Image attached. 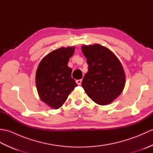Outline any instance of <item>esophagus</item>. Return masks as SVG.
<instances>
[{"label":"esophagus","instance_id":"34e87169","mask_svg":"<svg viewBox=\"0 0 153 153\" xmlns=\"http://www.w3.org/2000/svg\"><path fill=\"white\" fill-rule=\"evenodd\" d=\"M82 79H77L76 80V83L77 85H81V83H82Z\"/></svg>","mask_w":153,"mask_h":153}]
</instances>
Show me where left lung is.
I'll list each match as a JSON object with an SVG mask.
<instances>
[{
  "label": "left lung",
  "mask_w": 153,
  "mask_h": 153,
  "mask_svg": "<svg viewBox=\"0 0 153 153\" xmlns=\"http://www.w3.org/2000/svg\"><path fill=\"white\" fill-rule=\"evenodd\" d=\"M88 71L82 86L95 103L106 105L115 100L124 88L126 74L118 58L108 48L99 44L83 45Z\"/></svg>",
  "instance_id": "obj_1"
}]
</instances>
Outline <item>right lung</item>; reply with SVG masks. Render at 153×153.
Listing matches in <instances>:
<instances>
[{"instance_id":"add662e5","label":"right lung","mask_w":153,"mask_h":153,"mask_svg":"<svg viewBox=\"0 0 153 153\" xmlns=\"http://www.w3.org/2000/svg\"><path fill=\"white\" fill-rule=\"evenodd\" d=\"M74 51V47L58 48L45 56L38 66L35 83L39 96L52 108H60L77 86L71 77L72 69L68 66Z\"/></svg>"}]
</instances>
